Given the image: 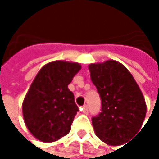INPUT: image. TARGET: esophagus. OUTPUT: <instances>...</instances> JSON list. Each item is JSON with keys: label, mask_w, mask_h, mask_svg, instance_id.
<instances>
[{"label": "esophagus", "mask_w": 159, "mask_h": 159, "mask_svg": "<svg viewBox=\"0 0 159 159\" xmlns=\"http://www.w3.org/2000/svg\"><path fill=\"white\" fill-rule=\"evenodd\" d=\"M82 111H83L84 113H88V106H87V105H84V106L82 107Z\"/></svg>", "instance_id": "obj_1"}]
</instances>
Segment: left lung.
<instances>
[{
  "label": "left lung",
  "mask_w": 159,
  "mask_h": 159,
  "mask_svg": "<svg viewBox=\"0 0 159 159\" xmlns=\"http://www.w3.org/2000/svg\"><path fill=\"white\" fill-rule=\"evenodd\" d=\"M90 79L101 98V112L91 118L95 134L108 145L128 142L141 128L147 107L131 72L109 60L89 66Z\"/></svg>",
  "instance_id": "obj_1"
}]
</instances>
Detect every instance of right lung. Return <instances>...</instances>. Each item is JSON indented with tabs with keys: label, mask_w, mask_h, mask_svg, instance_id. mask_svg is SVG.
Masks as SVG:
<instances>
[{
	"label": "right lung",
	"mask_w": 159,
	"mask_h": 159,
	"mask_svg": "<svg viewBox=\"0 0 159 159\" xmlns=\"http://www.w3.org/2000/svg\"><path fill=\"white\" fill-rule=\"evenodd\" d=\"M81 70L78 63L54 61L39 70L23 102L25 126L43 142L68 134L78 107L68 86Z\"/></svg>",
	"instance_id": "add662e5"
}]
</instances>
